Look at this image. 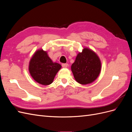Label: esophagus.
Wrapping results in <instances>:
<instances>
[{"label": "esophagus", "mask_w": 132, "mask_h": 132, "mask_svg": "<svg viewBox=\"0 0 132 132\" xmlns=\"http://www.w3.org/2000/svg\"><path fill=\"white\" fill-rule=\"evenodd\" d=\"M62 66L63 68H67L68 66V64L67 63H63L62 64Z\"/></svg>", "instance_id": "34e87169"}]
</instances>
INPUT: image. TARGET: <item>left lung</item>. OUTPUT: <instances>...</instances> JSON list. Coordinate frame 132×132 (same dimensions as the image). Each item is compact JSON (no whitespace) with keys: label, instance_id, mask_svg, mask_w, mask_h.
I'll use <instances>...</instances> for the list:
<instances>
[{"label":"left lung","instance_id":"8db88e82","mask_svg":"<svg viewBox=\"0 0 132 132\" xmlns=\"http://www.w3.org/2000/svg\"><path fill=\"white\" fill-rule=\"evenodd\" d=\"M101 64L94 52L85 48L76 57L71 69L78 82L86 85L97 79L101 71Z\"/></svg>","mask_w":132,"mask_h":132}]
</instances>
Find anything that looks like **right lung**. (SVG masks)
<instances>
[{
	"mask_svg": "<svg viewBox=\"0 0 132 132\" xmlns=\"http://www.w3.org/2000/svg\"><path fill=\"white\" fill-rule=\"evenodd\" d=\"M61 67V64L52 62L46 51L39 50L31 59L29 69L31 77L36 81L48 85L52 83Z\"/></svg>",
	"mask_w": 132,
	"mask_h": 132,
	"instance_id": "right-lung-1",
	"label": "right lung"
}]
</instances>
